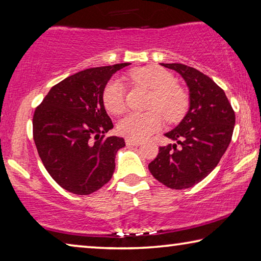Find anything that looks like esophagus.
I'll use <instances>...</instances> for the list:
<instances>
[{"mask_svg":"<svg viewBox=\"0 0 261 261\" xmlns=\"http://www.w3.org/2000/svg\"><path fill=\"white\" fill-rule=\"evenodd\" d=\"M125 143H126V145H131V146H139V145L141 144V141L140 140H135V139L127 138L125 140Z\"/></svg>","mask_w":261,"mask_h":261,"instance_id":"34e87169","label":"esophagus"}]
</instances>
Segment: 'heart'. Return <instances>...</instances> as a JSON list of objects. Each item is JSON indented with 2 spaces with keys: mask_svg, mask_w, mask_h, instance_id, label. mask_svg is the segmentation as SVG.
Segmentation results:
<instances>
[{
  "mask_svg": "<svg viewBox=\"0 0 261 261\" xmlns=\"http://www.w3.org/2000/svg\"><path fill=\"white\" fill-rule=\"evenodd\" d=\"M131 78L152 91L146 113H131L118 122L117 130L122 136L130 139L140 140L147 138L153 132L160 129L163 117L168 122H176L182 118L188 108V95L177 84L170 72L163 68L151 65L136 69ZM102 102L110 114L120 115L125 109L124 87L117 78L106 84L102 91Z\"/></svg>",
  "mask_w": 261,
  "mask_h": 261,
  "instance_id": "obj_1",
  "label": "heart"
}]
</instances>
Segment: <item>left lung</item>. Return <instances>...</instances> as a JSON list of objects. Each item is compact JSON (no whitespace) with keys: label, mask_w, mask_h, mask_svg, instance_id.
<instances>
[{"label":"left lung","mask_w":261,"mask_h":261,"mask_svg":"<svg viewBox=\"0 0 261 261\" xmlns=\"http://www.w3.org/2000/svg\"><path fill=\"white\" fill-rule=\"evenodd\" d=\"M187 83L190 107L174 130L165 135L176 141L159 148L148 169L159 182L175 190L201 182L227 151L235 126V112L224 91L199 70L180 63H161Z\"/></svg>","instance_id":"obj_1"}]
</instances>
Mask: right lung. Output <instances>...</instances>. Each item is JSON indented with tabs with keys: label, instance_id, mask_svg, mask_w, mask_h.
I'll use <instances>...</instances> for the list:
<instances>
[{
	"label": "right lung",
	"instance_id": "add662e5",
	"mask_svg": "<svg viewBox=\"0 0 261 261\" xmlns=\"http://www.w3.org/2000/svg\"><path fill=\"white\" fill-rule=\"evenodd\" d=\"M130 63L91 68L56 84L33 115L39 156L55 182L74 194L103 187L115 170V155L125 146L116 136L105 139L113 122L102 91L113 74Z\"/></svg>",
	"mask_w": 261,
	"mask_h": 261
}]
</instances>
